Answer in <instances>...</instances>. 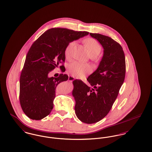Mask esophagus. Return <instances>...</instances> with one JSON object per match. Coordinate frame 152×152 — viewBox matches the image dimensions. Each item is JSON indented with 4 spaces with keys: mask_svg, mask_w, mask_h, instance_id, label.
Here are the masks:
<instances>
[{
    "mask_svg": "<svg viewBox=\"0 0 152 152\" xmlns=\"http://www.w3.org/2000/svg\"><path fill=\"white\" fill-rule=\"evenodd\" d=\"M75 78L73 76H69V77H68V80H69V82H72V81H73V80H75Z\"/></svg>",
    "mask_w": 152,
    "mask_h": 152,
    "instance_id": "1",
    "label": "esophagus"
}]
</instances>
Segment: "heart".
Masks as SVG:
<instances>
[{"label":"heart","instance_id":"b5f03b06","mask_svg":"<svg viewBox=\"0 0 152 152\" xmlns=\"http://www.w3.org/2000/svg\"><path fill=\"white\" fill-rule=\"evenodd\" d=\"M84 42L90 55L94 54L97 56L100 53L101 51V46L96 40L93 38H88L84 40ZM75 43L76 42L75 41H72L65 48V56L66 58L69 59L71 57L72 50ZM68 70L73 76L82 77L85 75L90 73L92 70V68L88 64H82L78 62H73L69 65Z\"/></svg>","mask_w":152,"mask_h":152}]
</instances>
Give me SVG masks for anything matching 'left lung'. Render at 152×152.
<instances>
[{
	"mask_svg": "<svg viewBox=\"0 0 152 152\" xmlns=\"http://www.w3.org/2000/svg\"><path fill=\"white\" fill-rule=\"evenodd\" d=\"M104 48L96 70L87 78L88 86L82 80L73 82L72 95L76 116L84 123H96L107 115L117 98L126 75V59L123 48L111 37L90 34Z\"/></svg>",
	"mask_w": 152,
	"mask_h": 152,
	"instance_id": "8db88e82",
	"label": "left lung"
}]
</instances>
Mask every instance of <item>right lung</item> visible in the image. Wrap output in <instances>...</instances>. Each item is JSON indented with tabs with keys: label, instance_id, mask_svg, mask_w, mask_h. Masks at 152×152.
Wrapping results in <instances>:
<instances>
[{
	"label": "right lung",
	"instance_id": "add662e5",
	"mask_svg": "<svg viewBox=\"0 0 152 152\" xmlns=\"http://www.w3.org/2000/svg\"><path fill=\"white\" fill-rule=\"evenodd\" d=\"M88 34L66 28H51L32 44L26 55L20 81V102L29 118L39 120L50 113L56 87L59 83L66 81L68 76L61 74L58 77H50L48 74L65 62L67 45Z\"/></svg>",
	"mask_w": 152,
	"mask_h": 152
}]
</instances>
